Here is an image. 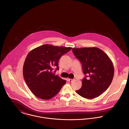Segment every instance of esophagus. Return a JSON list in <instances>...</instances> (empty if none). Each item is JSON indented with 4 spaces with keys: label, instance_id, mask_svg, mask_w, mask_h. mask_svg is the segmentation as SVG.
<instances>
[{
    "label": "esophagus",
    "instance_id": "esophagus-1",
    "mask_svg": "<svg viewBox=\"0 0 129 129\" xmlns=\"http://www.w3.org/2000/svg\"><path fill=\"white\" fill-rule=\"evenodd\" d=\"M73 80H74V79H69V82H72Z\"/></svg>",
    "mask_w": 129,
    "mask_h": 129
}]
</instances>
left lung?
I'll return each mask as SVG.
<instances>
[{
  "label": "left lung",
  "instance_id": "8db88e82",
  "mask_svg": "<svg viewBox=\"0 0 129 129\" xmlns=\"http://www.w3.org/2000/svg\"><path fill=\"white\" fill-rule=\"evenodd\" d=\"M74 55L82 64L85 76L76 92L86 99L98 97L109 87L114 76V66L109 57L96 48H73Z\"/></svg>",
  "mask_w": 129,
  "mask_h": 129
}]
</instances>
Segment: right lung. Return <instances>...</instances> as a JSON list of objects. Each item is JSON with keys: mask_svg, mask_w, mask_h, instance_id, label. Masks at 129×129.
Listing matches in <instances>:
<instances>
[{"mask_svg": "<svg viewBox=\"0 0 129 129\" xmlns=\"http://www.w3.org/2000/svg\"><path fill=\"white\" fill-rule=\"evenodd\" d=\"M72 48L45 44L32 50L27 56L23 69L24 79L31 91L37 97L48 100L60 91L66 83L53 74L58 70L60 57Z\"/></svg>", "mask_w": 129, "mask_h": 129, "instance_id": "1", "label": "right lung"}]
</instances>
